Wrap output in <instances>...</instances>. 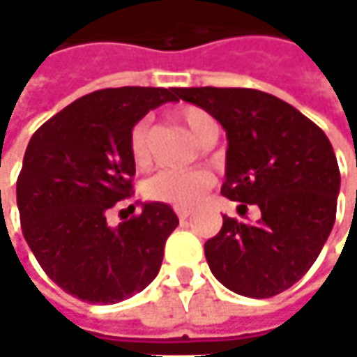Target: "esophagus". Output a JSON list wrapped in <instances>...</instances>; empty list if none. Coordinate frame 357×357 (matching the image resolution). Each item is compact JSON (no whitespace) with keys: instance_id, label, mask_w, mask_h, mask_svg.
Segmentation results:
<instances>
[{"instance_id":"obj_1","label":"esophagus","mask_w":357,"mask_h":357,"mask_svg":"<svg viewBox=\"0 0 357 357\" xmlns=\"http://www.w3.org/2000/svg\"><path fill=\"white\" fill-rule=\"evenodd\" d=\"M178 216L179 220H188L192 216V211H185V208H178Z\"/></svg>"}]
</instances>
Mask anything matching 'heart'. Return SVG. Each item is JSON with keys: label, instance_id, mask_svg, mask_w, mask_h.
<instances>
[{"label": "heart", "instance_id": "b5f03b06", "mask_svg": "<svg viewBox=\"0 0 357 357\" xmlns=\"http://www.w3.org/2000/svg\"><path fill=\"white\" fill-rule=\"evenodd\" d=\"M179 120L192 132V137L202 145L208 135L214 120L200 108H183L179 112ZM149 122L141 120L130 130V157L139 169H146L151 165V146H149ZM214 185V178L208 172H161L145 183V196L153 202H163L174 208H194L198 206Z\"/></svg>", "mask_w": 357, "mask_h": 357}]
</instances>
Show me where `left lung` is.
Instances as JSON below:
<instances>
[{
    "label": "left lung",
    "mask_w": 357,
    "mask_h": 357,
    "mask_svg": "<svg viewBox=\"0 0 357 357\" xmlns=\"http://www.w3.org/2000/svg\"><path fill=\"white\" fill-rule=\"evenodd\" d=\"M179 98L211 114L227 132L220 194L255 204L243 222L222 214V229L204 243L214 278L249 298H270L310 270L337 212L340 167L325 132L272 93L243 87H181Z\"/></svg>",
    "instance_id": "left-lung-1"
}]
</instances>
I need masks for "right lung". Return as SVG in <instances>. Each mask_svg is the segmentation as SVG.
<instances>
[{"instance_id": "right-lung-1", "label": "right lung", "mask_w": 357, "mask_h": 357, "mask_svg": "<svg viewBox=\"0 0 357 357\" xmlns=\"http://www.w3.org/2000/svg\"><path fill=\"white\" fill-rule=\"evenodd\" d=\"M178 98L179 87L98 89L32 135L16 183L22 233L67 294L114 305L159 274L165 241L179 225L174 208L143 202L139 216L116 227L106 212L132 192V126Z\"/></svg>"}]
</instances>
